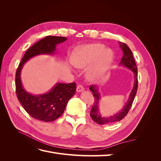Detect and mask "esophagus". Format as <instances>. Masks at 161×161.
<instances>
[{"label":"esophagus","instance_id":"34e87169","mask_svg":"<svg viewBox=\"0 0 161 161\" xmlns=\"http://www.w3.org/2000/svg\"><path fill=\"white\" fill-rule=\"evenodd\" d=\"M83 90H84L83 86H82V85H80L77 86V87H76V91H77L78 92H81V91H82Z\"/></svg>","mask_w":161,"mask_h":161}]
</instances>
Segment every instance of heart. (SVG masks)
I'll return each instance as SVG.
<instances>
[{
	"label": "heart",
	"instance_id": "b5f03b06",
	"mask_svg": "<svg viewBox=\"0 0 161 161\" xmlns=\"http://www.w3.org/2000/svg\"><path fill=\"white\" fill-rule=\"evenodd\" d=\"M114 54L109 49L99 43H92L76 47L72 53L71 62L78 69H86L89 65L87 71V78L91 82L101 79L108 70L113 60Z\"/></svg>",
	"mask_w": 161,
	"mask_h": 161
}]
</instances>
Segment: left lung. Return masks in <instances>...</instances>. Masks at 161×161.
Listing matches in <instances>:
<instances>
[{
  "mask_svg": "<svg viewBox=\"0 0 161 161\" xmlns=\"http://www.w3.org/2000/svg\"><path fill=\"white\" fill-rule=\"evenodd\" d=\"M119 46L121 47L123 51V57L121 58V62L119 64L121 66H124L127 67L128 69L132 70L134 73V85L131 92H130V95L129 96V98L128 101L126 102L123 109H121L119 113H117L114 115H111L109 117H103L101 114L99 110V101L100 99V94L97 90V86L95 85H91L89 87L90 91L93 93V97L95 98L94 104L92 105V108L91 111L90 115L91 118L95 122L97 123L98 124L103 125V124H111L115 122H118L120 120L124 118V117L128 114L129 110L132 103L134 99L135 98V96L136 92H137L138 89V69L137 66H136V62L134 61L133 53L131 52L130 47L124 43H119Z\"/></svg>",
  "mask_w": 161,
  "mask_h": 161,
  "instance_id": "8db88e82",
  "label": "left lung"
}]
</instances>
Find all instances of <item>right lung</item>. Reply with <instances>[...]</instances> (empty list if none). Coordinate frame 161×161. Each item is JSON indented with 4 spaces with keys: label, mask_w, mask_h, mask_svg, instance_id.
I'll use <instances>...</instances> for the list:
<instances>
[{
    "label": "right lung",
    "mask_w": 161,
    "mask_h": 161,
    "mask_svg": "<svg viewBox=\"0 0 161 161\" xmlns=\"http://www.w3.org/2000/svg\"><path fill=\"white\" fill-rule=\"evenodd\" d=\"M66 40L65 37L46 36L29 48L19 64L15 75L17 99L32 118L46 122L53 121L64 113L67 103L75 94V82L57 83L47 93L33 95L23 89L21 71L24 64L31 58L40 54H53L58 43Z\"/></svg>",
    "instance_id": "right-lung-1"
}]
</instances>
